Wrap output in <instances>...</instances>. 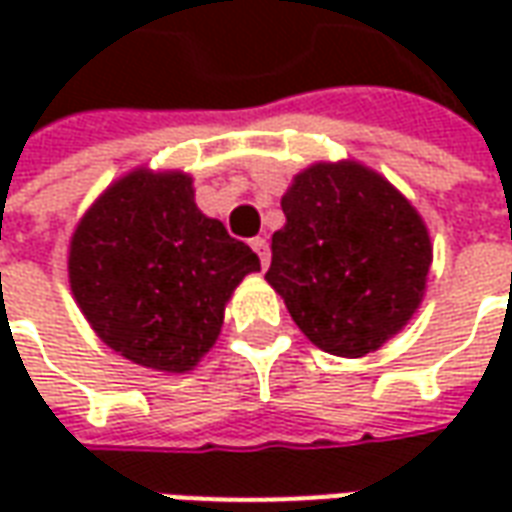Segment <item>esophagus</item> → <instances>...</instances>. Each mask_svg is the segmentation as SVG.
Listing matches in <instances>:
<instances>
[{"label": "esophagus", "instance_id": "esophagus-1", "mask_svg": "<svg viewBox=\"0 0 512 512\" xmlns=\"http://www.w3.org/2000/svg\"><path fill=\"white\" fill-rule=\"evenodd\" d=\"M249 244H252V249H255L257 257H260V263H263V268H266L268 260H271V249H268L266 238H252Z\"/></svg>", "mask_w": 512, "mask_h": 512}]
</instances>
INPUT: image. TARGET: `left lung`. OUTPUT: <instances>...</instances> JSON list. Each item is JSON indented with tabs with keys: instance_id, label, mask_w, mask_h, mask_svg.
I'll return each instance as SVG.
<instances>
[{
	"instance_id": "8db88e82",
	"label": "left lung",
	"mask_w": 512,
	"mask_h": 512,
	"mask_svg": "<svg viewBox=\"0 0 512 512\" xmlns=\"http://www.w3.org/2000/svg\"><path fill=\"white\" fill-rule=\"evenodd\" d=\"M266 279L312 343L365 356L422 301L430 238L419 213L362 164H315L282 197Z\"/></svg>"
}]
</instances>
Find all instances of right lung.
Returning <instances> with one entry per match:
<instances>
[{"label":"right lung","mask_w":512,"mask_h":512,"mask_svg":"<svg viewBox=\"0 0 512 512\" xmlns=\"http://www.w3.org/2000/svg\"><path fill=\"white\" fill-rule=\"evenodd\" d=\"M260 257L194 205L180 172H131L71 241V290L98 337L161 373H186L216 343L224 304Z\"/></svg>","instance_id":"obj_1"}]
</instances>
